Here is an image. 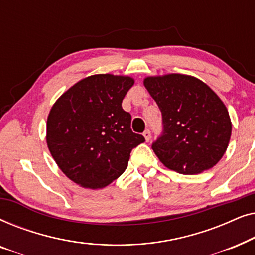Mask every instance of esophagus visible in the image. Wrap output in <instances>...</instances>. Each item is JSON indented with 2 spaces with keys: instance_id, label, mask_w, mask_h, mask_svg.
<instances>
[{
  "instance_id": "1",
  "label": "esophagus",
  "mask_w": 255,
  "mask_h": 255,
  "mask_svg": "<svg viewBox=\"0 0 255 255\" xmlns=\"http://www.w3.org/2000/svg\"><path fill=\"white\" fill-rule=\"evenodd\" d=\"M142 135H144V138H145V140H146V141H149V140H151V137H152V135H151V131H149V130H145V131H144V133H142Z\"/></svg>"
}]
</instances>
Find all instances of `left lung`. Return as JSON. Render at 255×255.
Wrapping results in <instances>:
<instances>
[{
	"label": "left lung",
	"instance_id": "left-lung-1",
	"mask_svg": "<svg viewBox=\"0 0 255 255\" xmlns=\"http://www.w3.org/2000/svg\"><path fill=\"white\" fill-rule=\"evenodd\" d=\"M144 86L162 114L163 133L152 148L180 174L210 169L226 152L232 123L225 104L207 83L186 74L147 76Z\"/></svg>",
	"mask_w": 255,
	"mask_h": 255
}]
</instances>
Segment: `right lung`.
Wrapping results in <instances>:
<instances>
[{
    "label": "right lung",
    "instance_id": "add662e5",
    "mask_svg": "<svg viewBox=\"0 0 255 255\" xmlns=\"http://www.w3.org/2000/svg\"><path fill=\"white\" fill-rule=\"evenodd\" d=\"M133 83L131 76L90 75L52 106L47 147L61 172L80 187H107L127 169L132 148L145 141L132 132L131 115L122 108Z\"/></svg>",
    "mask_w": 255,
    "mask_h": 255
}]
</instances>
